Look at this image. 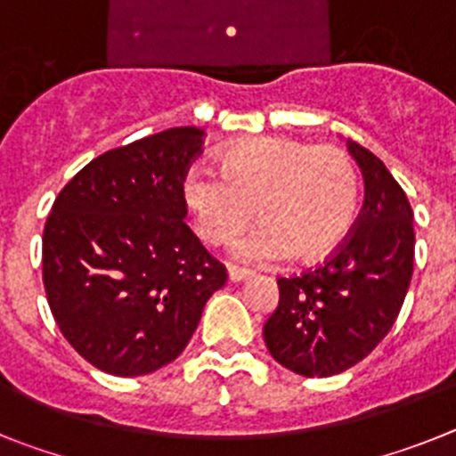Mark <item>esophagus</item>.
I'll return each instance as SVG.
<instances>
[{"label":"esophagus","instance_id":"obj_1","mask_svg":"<svg viewBox=\"0 0 456 456\" xmlns=\"http://www.w3.org/2000/svg\"><path fill=\"white\" fill-rule=\"evenodd\" d=\"M250 275L252 273L245 271V268H236V266L229 268V282H243V280H248Z\"/></svg>","mask_w":456,"mask_h":456}]
</instances>
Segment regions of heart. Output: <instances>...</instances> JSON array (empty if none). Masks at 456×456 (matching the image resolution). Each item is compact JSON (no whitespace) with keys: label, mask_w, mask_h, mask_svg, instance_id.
<instances>
[{"label":"heart","mask_w":456,"mask_h":456,"mask_svg":"<svg viewBox=\"0 0 456 456\" xmlns=\"http://www.w3.org/2000/svg\"><path fill=\"white\" fill-rule=\"evenodd\" d=\"M217 172L190 169L183 200L197 233L213 245L243 232L255 211L259 227L229 248L240 264L326 259L346 240L358 216V172L339 146L255 137L229 146Z\"/></svg>","instance_id":"obj_1"}]
</instances>
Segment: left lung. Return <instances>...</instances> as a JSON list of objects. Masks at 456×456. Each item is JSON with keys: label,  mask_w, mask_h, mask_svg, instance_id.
<instances>
[{"label": "left lung", "mask_w": 456, "mask_h": 456, "mask_svg": "<svg viewBox=\"0 0 456 456\" xmlns=\"http://www.w3.org/2000/svg\"><path fill=\"white\" fill-rule=\"evenodd\" d=\"M365 179L355 229L326 264L280 277L264 326L273 358L300 376H335L370 355L393 328L413 275V211L379 158L348 142Z\"/></svg>", "instance_id": "1"}]
</instances>
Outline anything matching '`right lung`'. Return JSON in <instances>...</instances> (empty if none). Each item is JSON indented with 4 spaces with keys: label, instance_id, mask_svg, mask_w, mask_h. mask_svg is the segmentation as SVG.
I'll return each instance as SVG.
<instances>
[{
    "label": "right lung",
    "instance_id": "obj_1",
    "mask_svg": "<svg viewBox=\"0 0 456 456\" xmlns=\"http://www.w3.org/2000/svg\"><path fill=\"white\" fill-rule=\"evenodd\" d=\"M201 137L183 126L102 153L47 216V303L70 346L105 374H151L179 358L227 280L183 223V176Z\"/></svg>",
    "mask_w": 456,
    "mask_h": 456
}]
</instances>
